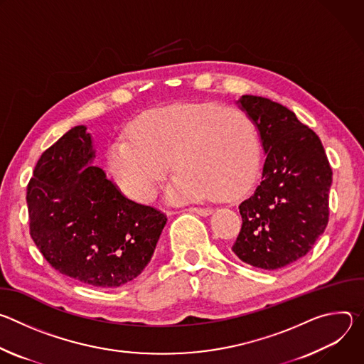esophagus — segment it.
Listing matches in <instances>:
<instances>
[{"label":"esophagus","mask_w":364,"mask_h":364,"mask_svg":"<svg viewBox=\"0 0 364 364\" xmlns=\"http://www.w3.org/2000/svg\"><path fill=\"white\" fill-rule=\"evenodd\" d=\"M188 210L193 212V213H197V215H200V216H203V218H205V216H209V215L213 213L212 209H203V207H190Z\"/></svg>","instance_id":"1"}]
</instances>
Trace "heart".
Instances as JSON below:
<instances>
[{
	"instance_id": "1",
	"label": "heart",
	"mask_w": 364,
	"mask_h": 364,
	"mask_svg": "<svg viewBox=\"0 0 364 364\" xmlns=\"http://www.w3.org/2000/svg\"><path fill=\"white\" fill-rule=\"evenodd\" d=\"M180 170L167 190L173 203L235 196L253 180L259 141L252 119L216 103H176L135 119L128 138L107 151V170L117 187L138 203H149L171 168Z\"/></svg>"
}]
</instances>
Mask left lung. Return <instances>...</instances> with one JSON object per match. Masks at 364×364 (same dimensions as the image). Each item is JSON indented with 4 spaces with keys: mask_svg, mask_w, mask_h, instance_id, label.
Listing matches in <instances>:
<instances>
[{
    "mask_svg": "<svg viewBox=\"0 0 364 364\" xmlns=\"http://www.w3.org/2000/svg\"><path fill=\"white\" fill-rule=\"evenodd\" d=\"M236 103L257 128L267 159L261 184L239 204L242 229L232 250L274 271L305 256L324 233L333 171L318 135L292 111L253 95Z\"/></svg>",
    "mask_w": 364,
    "mask_h": 364,
    "instance_id": "8db88e82",
    "label": "left lung"
}]
</instances>
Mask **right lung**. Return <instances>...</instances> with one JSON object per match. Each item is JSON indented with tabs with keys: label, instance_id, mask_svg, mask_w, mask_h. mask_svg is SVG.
Masks as SVG:
<instances>
[{
	"label": "right lung",
	"instance_id": "right-lung-1",
	"mask_svg": "<svg viewBox=\"0 0 364 364\" xmlns=\"http://www.w3.org/2000/svg\"><path fill=\"white\" fill-rule=\"evenodd\" d=\"M95 157L85 125L41 154L27 186L30 235L60 274L117 288L148 265L167 216L127 198L105 171L90 166Z\"/></svg>",
	"mask_w": 364,
	"mask_h": 364
}]
</instances>
